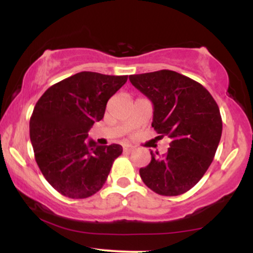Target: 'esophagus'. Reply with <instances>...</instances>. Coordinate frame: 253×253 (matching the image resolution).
Here are the masks:
<instances>
[{"label":"esophagus","mask_w":253,"mask_h":253,"mask_svg":"<svg viewBox=\"0 0 253 253\" xmlns=\"http://www.w3.org/2000/svg\"><path fill=\"white\" fill-rule=\"evenodd\" d=\"M124 151L125 152H132V151H134V147L130 146V145H126V146H124Z\"/></svg>","instance_id":"34e87169"}]
</instances>
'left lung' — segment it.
Masks as SVG:
<instances>
[{"instance_id":"8db88e82","label":"left lung","mask_w":253,"mask_h":253,"mask_svg":"<svg viewBox=\"0 0 253 253\" xmlns=\"http://www.w3.org/2000/svg\"><path fill=\"white\" fill-rule=\"evenodd\" d=\"M129 81L152 101L153 128L171 139L165 155L151 151L150 164L139 170L141 179L159 195L187 193L208 170L221 138L215 100L202 84L176 71L130 75Z\"/></svg>"}]
</instances>
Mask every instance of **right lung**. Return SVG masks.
Returning a JSON list of instances; mask_svg holds the SVG:
<instances>
[{
	"label": "right lung",
	"instance_id": "1",
	"mask_svg": "<svg viewBox=\"0 0 253 253\" xmlns=\"http://www.w3.org/2000/svg\"><path fill=\"white\" fill-rule=\"evenodd\" d=\"M126 82L127 76L78 72L53 84L38 100L30 120L34 157L46 181L62 195L86 199L106 183L123 147L97 146L85 138Z\"/></svg>",
	"mask_w": 253,
	"mask_h": 253
}]
</instances>
